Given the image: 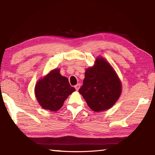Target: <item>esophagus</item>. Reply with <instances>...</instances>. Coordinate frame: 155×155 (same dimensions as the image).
Wrapping results in <instances>:
<instances>
[{
	"mask_svg": "<svg viewBox=\"0 0 155 155\" xmlns=\"http://www.w3.org/2000/svg\"><path fill=\"white\" fill-rule=\"evenodd\" d=\"M80 84H77V85H76L75 86H74V87H75V89L77 90H79V88H80Z\"/></svg>",
	"mask_w": 155,
	"mask_h": 155,
	"instance_id": "obj_1",
	"label": "esophagus"
}]
</instances>
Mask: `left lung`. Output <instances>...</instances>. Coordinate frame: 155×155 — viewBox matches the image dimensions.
Here are the masks:
<instances>
[{
  "label": "left lung",
  "mask_w": 155,
  "mask_h": 155,
  "mask_svg": "<svg viewBox=\"0 0 155 155\" xmlns=\"http://www.w3.org/2000/svg\"><path fill=\"white\" fill-rule=\"evenodd\" d=\"M91 109L96 112L111 108L122 92V84L108 62L98 57L93 67L85 70L83 84L79 90Z\"/></svg>",
  "instance_id": "left-lung-1"
}]
</instances>
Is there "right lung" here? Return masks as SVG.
<instances>
[{"instance_id":"1","label":"right lung","mask_w":155,"mask_h":155,"mask_svg":"<svg viewBox=\"0 0 155 155\" xmlns=\"http://www.w3.org/2000/svg\"><path fill=\"white\" fill-rule=\"evenodd\" d=\"M59 69H54L36 83L35 97L44 109L57 111L63 106L65 100L75 89L70 85L68 79L63 77Z\"/></svg>"}]
</instances>
